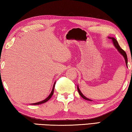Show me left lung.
Segmentation results:
<instances>
[{
    "label": "left lung",
    "mask_w": 132,
    "mask_h": 132,
    "mask_svg": "<svg viewBox=\"0 0 132 132\" xmlns=\"http://www.w3.org/2000/svg\"><path fill=\"white\" fill-rule=\"evenodd\" d=\"M109 38L111 39L112 41H113V42L114 46L117 49V50L119 51L121 55H123V56L124 57V58H125L126 64V65L127 66V54H126V52L123 50L122 48H121L120 47L119 43H118V42H117V41L116 40V39H115L114 38H113V37H109ZM78 91L79 94V95H80V96H81V97H82V98H83L84 99H85V100H88V101H92L91 100H89V98H86V97H85V96H84V95H83V94H82V92H80L79 88L78 85Z\"/></svg>",
    "instance_id": "obj_1"
}]
</instances>
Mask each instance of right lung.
<instances>
[{
	"instance_id": "add662e5",
	"label": "right lung",
	"mask_w": 132,
	"mask_h": 132,
	"mask_svg": "<svg viewBox=\"0 0 132 132\" xmlns=\"http://www.w3.org/2000/svg\"><path fill=\"white\" fill-rule=\"evenodd\" d=\"M54 84H56V82H55ZM54 86H55V84H54L53 87V89H52V92H51L50 94L48 95V97H47V98H46V99L44 100H43V101H41L40 102H38V103H34V104H32V105H39V104H43V103H46L47 101H48V100L50 99L51 97H52L53 94L54 89Z\"/></svg>"
}]
</instances>
